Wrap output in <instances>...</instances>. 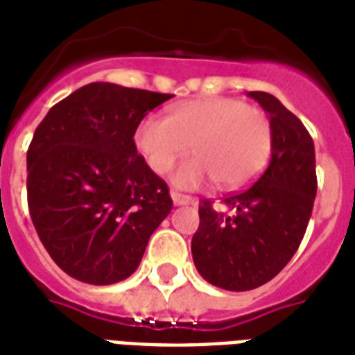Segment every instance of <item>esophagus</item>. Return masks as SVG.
<instances>
[{
  "label": "esophagus",
  "instance_id": "esophagus-1",
  "mask_svg": "<svg viewBox=\"0 0 355 355\" xmlns=\"http://www.w3.org/2000/svg\"><path fill=\"white\" fill-rule=\"evenodd\" d=\"M171 197H173V202H175L177 207H182V205H197L196 197L184 196V193H178V191H173Z\"/></svg>",
  "mask_w": 355,
  "mask_h": 355
}]
</instances>
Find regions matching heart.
<instances>
[{
  "label": "heart",
  "mask_w": 355,
  "mask_h": 355,
  "mask_svg": "<svg viewBox=\"0 0 355 355\" xmlns=\"http://www.w3.org/2000/svg\"><path fill=\"white\" fill-rule=\"evenodd\" d=\"M135 145L154 173L164 175L180 156L175 182L196 188L208 178L220 188H238L266 166L272 148V124L262 110L234 98H197L171 107L167 121L143 119Z\"/></svg>",
  "instance_id": "b5f03b06"
}]
</instances>
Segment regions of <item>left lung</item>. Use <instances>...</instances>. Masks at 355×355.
I'll list each match as a JSON object with an SVG mask.
<instances>
[{
	"mask_svg": "<svg viewBox=\"0 0 355 355\" xmlns=\"http://www.w3.org/2000/svg\"><path fill=\"white\" fill-rule=\"evenodd\" d=\"M272 124V158L253 186L202 199L191 238L197 272L225 291H251L274 279L304 240L316 197L315 145L302 121L274 94L250 91Z\"/></svg>",
	"mask_w": 355,
	"mask_h": 355,
	"instance_id": "obj_1",
	"label": "left lung"
}]
</instances>
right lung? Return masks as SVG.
<instances>
[{
  "label": "right lung",
  "instance_id": "add662e5",
  "mask_svg": "<svg viewBox=\"0 0 355 355\" xmlns=\"http://www.w3.org/2000/svg\"><path fill=\"white\" fill-rule=\"evenodd\" d=\"M173 94L94 81L51 107L27 148V205L64 274L113 285L134 274L173 208L169 188L137 154L145 115Z\"/></svg>",
  "mask_w": 355,
  "mask_h": 355
}]
</instances>
